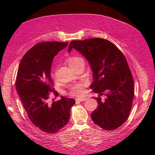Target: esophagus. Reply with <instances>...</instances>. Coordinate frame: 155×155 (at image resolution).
<instances>
[{
	"mask_svg": "<svg viewBox=\"0 0 155 155\" xmlns=\"http://www.w3.org/2000/svg\"><path fill=\"white\" fill-rule=\"evenodd\" d=\"M87 99V98L85 97H78L76 99V103H78V102H82L83 101H85V100Z\"/></svg>",
	"mask_w": 155,
	"mask_h": 155,
	"instance_id": "34e87169",
	"label": "esophagus"
}]
</instances>
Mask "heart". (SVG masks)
<instances>
[{
    "mask_svg": "<svg viewBox=\"0 0 155 155\" xmlns=\"http://www.w3.org/2000/svg\"><path fill=\"white\" fill-rule=\"evenodd\" d=\"M81 60H83L81 58L74 56V57H70L67 59V63L69 66L71 67ZM84 86H85V83H78L74 84L69 88V94L72 96H81L83 93Z\"/></svg>",
    "mask_w": 155,
    "mask_h": 155,
    "instance_id": "1",
    "label": "heart"
}]
</instances>
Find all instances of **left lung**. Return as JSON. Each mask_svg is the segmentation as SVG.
Returning a JSON list of instances; mask_svg holds the SVG:
<instances>
[{"mask_svg": "<svg viewBox=\"0 0 155 155\" xmlns=\"http://www.w3.org/2000/svg\"><path fill=\"white\" fill-rule=\"evenodd\" d=\"M81 54L90 64L93 97L97 101L91 114L94 123L105 130L118 128L127 120L134 94V85L126 58L110 41L100 38L72 41L68 47ZM104 95L106 99L101 100Z\"/></svg>", "mask_w": 155, "mask_h": 155, "instance_id": "1", "label": "left lung"}]
</instances>
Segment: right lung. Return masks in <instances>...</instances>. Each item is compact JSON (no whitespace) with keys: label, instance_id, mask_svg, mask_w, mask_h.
I'll use <instances>...</instances> for the list:
<instances>
[{"label":"right lung","instance_id":"1","mask_svg":"<svg viewBox=\"0 0 155 155\" xmlns=\"http://www.w3.org/2000/svg\"><path fill=\"white\" fill-rule=\"evenodd\" d=\"M67 43L44 42L33 46L21 61L16 78V89L28 118L35 127L55 133L69 121L72 98L48 103V92L54 91L50 76L54 58L66 48ZM55 96L58 92L54 91Z\"/></svg>","mask_w":155,"mask_h":155}]
</instances>
